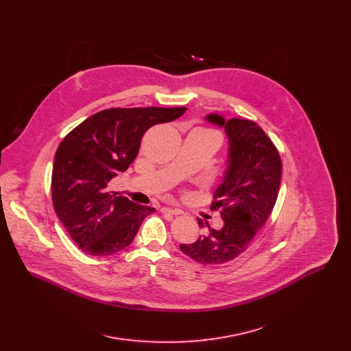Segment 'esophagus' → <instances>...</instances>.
I'll return each instance as SVG.
<instances>
[{
	"label": "esophagus",
	"mask_w": 351,
	"mask_h": 351,
	"mask_svg": "<svg viewBox=\"0 0 351 351\" xmlns=\"http://www.w3.org/2000/svg\"><path fill=\"white\" fill-rule=\"evenodd\" d=\"M161 211H162V213H167V214H172V215H180V214H183L180 210L172 208V207H164Z\"/></svg>",
	"instance_id": "1"
}]
</instances>
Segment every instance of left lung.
I'll return each mask as SVG.
<instances>
[{"mask_svg": "<svg viewBox=\"0 0 351 351\" xmlns=\"http://www.w3.org/2000/svg\"><path fill=\"white\" fill-rule=\"evenodd\" d=\"M208 122L225 128L229 138L228 168L214 193L211 210H219L223 225L208 230L194 243L180 244L182 252L204 265H219L239 257L265 225L276 203L282 160L272 140L253 121L210 114Z\"/></svg>", "mask_w": 351, "mask_h": 351, "instance_id": "obj_1", "label": "left lung"}]
</instances>
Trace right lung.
<instances>
[{
    "instance_id": "1",
    "label": "right lung",
    "mask_w": 351,
    "mask_h": 351,
    "mask_svg": "<svg viewBox=\"0 0 351 351\" xmlns=\"http://www.w3.org/2000/svg\"><path fill=\"white\" fill-rule=\"evenodd\" d=\"M176 108H110L83 121L57 148L51 193L56 213L84 253L112 256L128 247L156 210L108 190L137 157L143 134L184 114Z\"/></svg>"
}]
</instances>
